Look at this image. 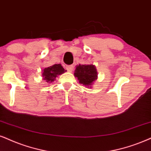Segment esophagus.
Returning <instances> with one entry per match:
<instances>
[{
    "label": "esophagus",
    "mask_w": 151,
    "mask_h": 151,
    "mask_svg": "<svg viewBox=\"0 0 151 151\" xmlns=\"http://www.w3.org/2000/svg\"><path fill=\"white\" fill-rule=\"evenodd\" d=\"M73 69H74V66L72 65H67L66 66V70H68L69 72H72Z\"/></svg>",
    "instance_id": "1"
}]
</instances>
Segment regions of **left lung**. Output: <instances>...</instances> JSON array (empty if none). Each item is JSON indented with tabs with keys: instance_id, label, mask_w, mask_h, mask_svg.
I'll return each mask as SVG.
<instances>
[{
	"instance_id": "1",
	"label": "left lung",
	"mask_w": 151,
	"mask_h": 151,
	"mask_svg": "<svg viewBox=\"0 0 151 151\" xmlns=\"http://www.w3.org/2000/svg\"><path fill=\"white\" fill-rule=\"evenodd\" d=\"M74 77L77 78L79 82L85 86H90L93 84L98 78V72L93 65H79L76 66Z\"/></svg>"
}]
</instances>
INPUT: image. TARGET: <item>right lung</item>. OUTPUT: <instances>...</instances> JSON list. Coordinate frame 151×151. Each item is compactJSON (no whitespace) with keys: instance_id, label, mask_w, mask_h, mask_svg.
<instances>
[{"instance_id":"right-lung-1","label":"right lung","mask_w":151,"mask_h":151,"mask_svg":"<svg viewBox=\"0 0 151 151\" xmlns=\"http://www.w3.org/2000/svg\"><path fill=\"white\" fill-rule=\"evenodd\" d=\"M65 72H66V70H65L60 64H55L52 66H49L43 70V80L46 82L51 83L54 81L57 76L63 74Z\"/></svg>"}]
</instances>
